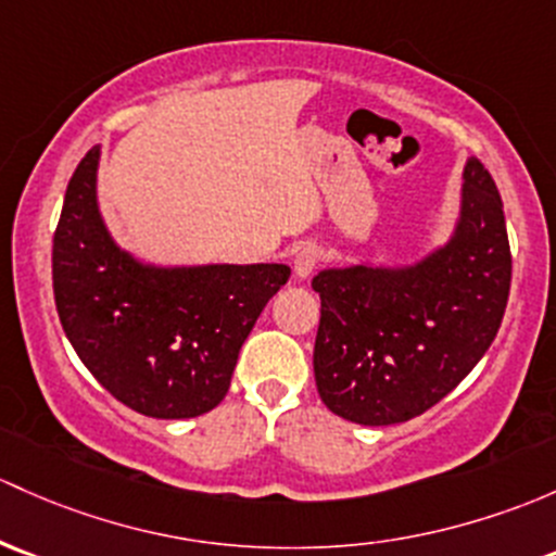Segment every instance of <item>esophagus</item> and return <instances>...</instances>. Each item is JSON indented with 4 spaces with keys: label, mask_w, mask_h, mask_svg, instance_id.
I'll return each instance as SVG.
<instances>
[{
    "label": "esophagus",
    "mask_w": 556,
    "mask_h": 556,
    "mask_svg": "<svg viewBox=\"0 0 556 556\" xmlns=\"http://www.w3.org/2000/svg\"><path fill=\"white\" fill-rule=\"evenodd\" d=\"M319 263V250L314 248V244H303V248H298L295 253V261H293V268H295V277L306 279L308 274L317 268Z\"/></svg>",
    "instance_id": "1"
}]
</instances>
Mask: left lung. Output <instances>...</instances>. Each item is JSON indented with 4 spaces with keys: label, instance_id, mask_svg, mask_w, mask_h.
<instances>
[{
    "label": "left lung",
    "instance_id": "left-lung-1",
    "mask_svg": "<svg viewBox=\"0 0 556 556\" xmlns=\"http://www.w3.org/2000/svg\"><path fill=\"white\" fill-rule=\"evenodd\" d=\"M312 288L325 405L362 426L420 416L475 370L504 319L511 250L495 180L471 156L447 244L410 266L325 268Z\"/></svg>",
    "mask_w": 556,
    "mask_h": 556
}]
</instances>
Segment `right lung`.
Returning <instances> with one entry per match:
<instances>
[{"instance_id": "1", "label": "right lung", "mask_w": 556, "mask_h": 556, "mask_svg": "<svg viewBox=\"0 0 556 556\" xmlns=\"http://www.w3.org/2000/svg\"><path fill=\"white\" fill-rule=\"evenodd\" d=\"M92 146L68 180L52 237V293L66 338L96 381L149 418L220 405L239 349L290 279L285 263L151 266L111 239Z\"/></svg>"}]
</instances>
